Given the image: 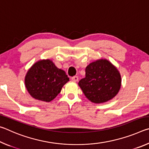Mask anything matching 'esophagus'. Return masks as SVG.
<instances>
[{"label": "esophagus", "instance_id": "1", "mask_svg": "<svg viewBox=\"0 0 149 149\" xmlns=\"http://www.w3.org/2000/svg\"><path fill=\"white\" fill-rule=\"evenodd\" d=\"M78 79H79V78H78L77 76H74L72 78V80L74 82H77Z\"/></svg>", "mask_w": 149, "mask_h": 149}]
</instances>
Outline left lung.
<instances>
[{
    "instance_id": "8db88e82",
    "label": "left lung",
    "mask_w": 149,
    "mask_h": 149,
    "mask_svg": "<svg viewBox=\"0 0 149 149\" xmlns=\"http://www.w3.org/2000/svg\"><path fill=\"white\" fill-rule=\"evenodd\" d=\"M78 85L88 99L96 104L112 99L119 92L122 77L117 68L107 59L93 62L85 68V77Z\"/></svg>"
}]
</instances>
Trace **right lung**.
Wrapping results in <instances>:
<instances>
[{
    "label": "right lung",
    "instance_id": "add662e5",
    "mask_svg": "<svg viewBox=\"0 0 149 149\" xmlns=\"http://www.w3.org/2000/svg\"><path fill=\"white\" fill-rule=\"evenodd\" d=\"M68 81L69 77L65 72L58 68L50 59L35 62L25 77V86L29 95L44 102H50L55 99Z\"/></svg>",
    "mask_w": 149,
    "mask_h": 149
}]
</instances>
